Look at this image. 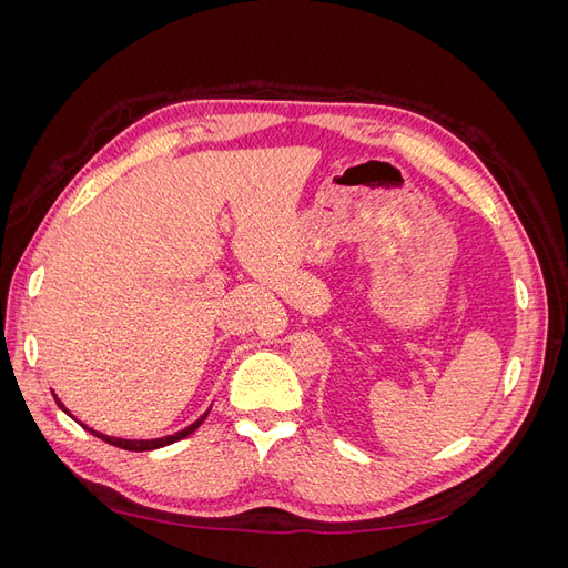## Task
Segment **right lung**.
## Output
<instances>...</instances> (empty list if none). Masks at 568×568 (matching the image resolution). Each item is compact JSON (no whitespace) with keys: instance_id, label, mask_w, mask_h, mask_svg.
<instances>
[{"instance_id":"obj_1","label":"right lung","mask_w":568,"mask_h":568,"mask_svg":"<svg viewBox=\"0 0 568 568\" xmlns=\"http://www.w3.org/2000/svg\"><path fill=\"white\" fill-rule=\"evenodd\" d=\"M57 403H59V398H57ZM59 407H61V409H65L61 403H59ZM205 417H209V412H205V415H203L199 422H194L192 426L182 428V432H178L175 436H165V438H156V440H125V438H111V436H104V434H97V432H92V428H88V432H90V434H94V436H97V438H101V440H106V443L115 445V448L132 450V453H144V450H156V448H163V445H170V443H175V440H180V438L189 436L192 432H196V428L203 424V419H205Z\"/></svg>"}]
</instances>
